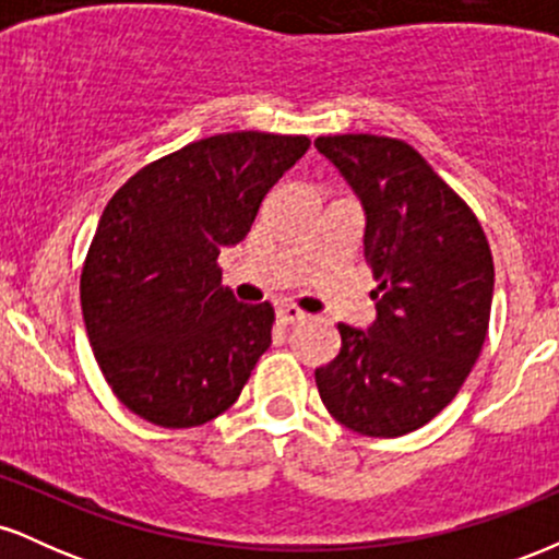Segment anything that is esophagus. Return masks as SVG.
<instances>
[{"label": "esophagus", "instance_id": "34e87169", "mask_svg": "<svg viewBox=\"0 0 559 559\" xmlns=\"http://www.w3.org/2000/svg\"><path fill=\"white\" fill-rule=\"evenodd\" d=\"M275 318H278L281 325H292V323H299V320H305L307 316L299 310V307H294V305H281L278 310H275Z\"/></svg>", "mask_w": 559, "mask_h": 559}]
</instances>
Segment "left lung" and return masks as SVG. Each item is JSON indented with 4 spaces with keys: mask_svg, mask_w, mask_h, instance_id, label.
<instances>
[{
    "mask_svg": "<svg viewBox=\"0 0 559 559\" xmlns=\"http://www.w3.org/2000/svg\"><path fill=\"white\" fill-rule=\"evenodd\" d=\"M365 210L378 281L368 331L338 323L342 349L316 370L325 409L362 436L418 431L457 396L489 331L493 260L473 210L407 141L318 136Z\"/></svg>",
    "mask_w": 559,
    "mask_h": 559,
    "instance_id": "obj_1",
    "label": "left lung"
}]
</instances>
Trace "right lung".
Masks as SVG:
<instances>
[{"mask_svg": "<svg viewBox=\"0 0 559 559\" xmlns=\"http://www.w3.org/2000/svg\"><path fill=\"white\" fill-rule=\"evenodd\" d=\"M307 136L236 131L186 144L115 191L88 247L81 307L112 394L159 428H194L239 400L271 346V301L241 305L217 254L252 228Z\"/></svg>", "mask_w": 559, "mask_h": 559, "instance_id": "right-lung-1", "label": "right lung"}]
</instances>
